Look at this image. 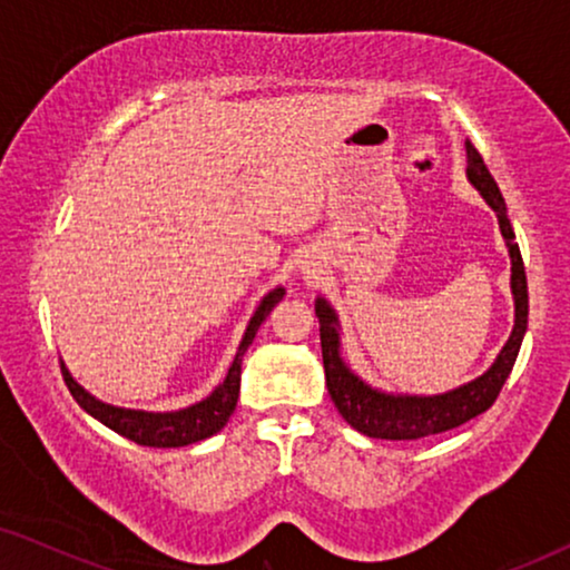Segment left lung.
I'll list each match as a JSON object with an SVG mask.
<instances>
[{"instance_id":"1","label":"left lung","mask_w":570,"mask_h":570,"mask_svg":"<svg viewBox=\"0 0 570 570\" xmlns=\"http://www.w3.org/2000/svg\"><path fill=\"white\" fill-rule=\"evenodd\" d=\"M466 178L485 199V205L498 217V228L505 240L511 256V295H513V330L501 347L493 365L482 376L466 381V384L451 389L443 394H394L384 389L371 386L357 373L350 368L342 357V337H340V316L324 295L316 298L318 334H322V357L326 373V389H330L334 407L347 420L355 431L368 439L386 441H415L428 435L451 431L466 420L482 415L493 407L509 373L517 363L521 340L527 334L529 316V295H527V272L521 262V252L513 236L509 209H505L503 194L498 189L495 178L490 176L480 153L466 139Z\"/></svg>"}]
</instances>
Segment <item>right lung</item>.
Here are the masks:
<instances>
[{
  "label": "right lung",
  "instance_id": "right-lung-1",
  "mask_svg": "<svg viewBox=\"0 0 570 570\" xmlns=\"http://www.w3.org/2000/svg\"><path fill=\"white\" fill-rule=\"evenodd\" d=\"M283 295H285L283 285H277L275 291L264 295L259 306L254 311V316L248 318V326L244 337H240L236 357H233L223 384H217L213 389V394L205 396L202 402H194L184 410L147 412V410H127V407H116V404L100 402L88 392V389L77 384L65 361H61V376H65L67 389L72 392L75 402L80 404L88 415L100 420V423L124 435V439L139 443V446L178 449V446H189V443L205 441L217 431H223V425L228 423L233 410H236L238 392H240V361H244V353L254 342L262 322L269 316V311L283 301Z\"/></svg>",
  "mask_w": 570,
  "mask_h": 570
}]
</instances>
